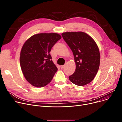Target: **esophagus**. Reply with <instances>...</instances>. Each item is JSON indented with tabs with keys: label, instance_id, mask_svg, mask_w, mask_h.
Instances as JSON below:
<instances>
[{
	"label": "esophagus",
	"instance_id": "34e87169",
	"mask_svg": "<svg viewBox=\"0 0 122 122\" xmlns=\"http://www.w3.org/2000/svg\"><path fill=\"white\" fill-rule=\"evenodd\" d=\"M64 66H65V65H63V66H61V69H62V68H64Z\"/></svg>",
	"mask_w": 122,
	"mask_h": 122
}]
</instances>
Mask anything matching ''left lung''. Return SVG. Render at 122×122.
<instances>
[{
  "instance_id": "8db88e82",
  "label": "left lung",
  "mask_w": 122,
  "mask_h": 122,
  "mask_svg": "<svg viewBox=\"0 0 122 122\" xmlns=\"http://www.w3.org/2000/svg\"><path fill=\"white\" fill-rule=\"evenodd\" d=\"M62 36L72 51L76 64L74 73L69 76L73 84L82 86L92 82L100 64L98 47L90 35L83 32H67Z\"/></svg>"
}]
</instances>
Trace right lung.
Returning <instances> with one entry per match:
<instances>
[{
  "label": "right lung",
  "mask_w": 122,
  "mask_h": 122,
  "mask_svg": "<svg viewBox=\"0 0 122 122\" xmlns=\"http://www.w3.org/2000/svg\"><path fill=\"white\" fill-rule=\"evenodd\" d=\"M61 38L58 33H39L28 39L23 46L20 58V67L25 79L33 86H45L58 70L51 60L50 52Z\"/></svg>",
  "instance_id": "right-lung-1"
}]
</instances>
